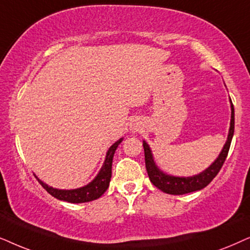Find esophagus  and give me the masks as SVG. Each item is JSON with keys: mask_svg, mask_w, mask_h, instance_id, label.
<instances>
[{"mask_svg": "<svg viewBox=\"0 0 250 250\" xmlns=\"http://www.w3.org/2000/svg\"><path fill=\"white\" fill-rule=\"evenodd\" d=\"M130 130L132 132H137L138 130H141V125H139V123L136 122V121L130 123Z\"/></svg>", "mask_w": 250, "mask_h": 250, "instance_id": "obj_1", "label": "esophagus"}]
</instances>
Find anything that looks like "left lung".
Returning <instances> with one entry per match:
<instances>
[{
    "label": "left lung",
    "instance_id": "1",
    "mask_svg": "<svg viewBox=\"0 0 250 250\" xmlns=\"http://www.w3.org/2000/svg\"><path fill=\"white\" fill-rule=\"evenodd\" d=\"M231 101V99H229ZM234 134V107L231 102V123H229V130L228 141H226L224 147H223L222 152L219 153L218 158L215 160L205 171L200 172V174L191 176V177H176V176H170L165 174L158 168L155 165L154 159H153V154L151 152V148L147 143L145 141L143 142V146H144V153H145V166L146 170H147L149 181L152 184L156 186L162 192L168 193V194L174 195H181L186 194V193H191L194 191H199V189L204 188L210 183L212 179L216 177L218 171L221 170L223 164H224L226 156H228L229 145H231L232 137Z\"/></svg>",
    "mask_w": 250,
    "mask_h": 250
}]
</instances>
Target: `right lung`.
I'll return each instance as SVG.
<instances>
[{
    "label": "right lung",
    "instance_id": "add662e5",
    "mask_svg": "<svg viewBox=\"0 0 250 250\" xmlns=\"http://www.w3.org/2000/svg\"><path fill=\"white\" fill-rule=\"evenodd\" d=\"M122 139L123 138H120L118 142H115L114 144L108 148L105 162L104 165H103L101 171L98 172V175L96 176L94 181L89 183L88 185L83 186V188L75 189H58L46 185L45 183H43L41 179H39L38 177L36 178H38L40 184L42 185V188H44L49 194H51L52 197L58 199V200L67 201L71 202V204H82V202L96 200V199L101 198L108 188L112 176L113 156H114L115 149L119 146L120 143L122 142Z\"/></svg>",
    "mask_w": 250,
    "mask_h": 250
}]
</instances>
